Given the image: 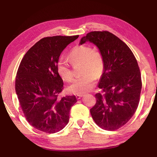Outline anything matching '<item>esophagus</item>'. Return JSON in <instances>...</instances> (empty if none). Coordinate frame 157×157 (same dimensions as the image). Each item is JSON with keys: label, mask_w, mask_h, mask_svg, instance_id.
<instances>
[{"label": "esophagus", "mask_w": 157, "mask_h": 157, "mask_svg": "<svg viewBox=\"0 0 157 157\" xmlns=\"http://www.w3.org/2000/svg\"><path fill=\"white\" fill-rule=\"evenodd\" d=\"M82 96V95H77V96H76V98H77V99H79L81 98Z\"/></svg>", "instance_id": "34e87169"}]
</instances>
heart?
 <instances>
[{"label": "heart", "instance_id": "obj_1", "mask_svg": "<svg viewBox=\"0 0 157 157\" xmlns=\"http://www.w3.org/2000/svg\"><path fill=\"white\" fill-rule=\"evenodd\" d=\"M70 63L75 65L81 63L82 77L75 79L69 86V90L74 94L82 95L91 90L96 82V76L99 77L105 68V61L101 52L94 50L89 45H77L68 55ZM57 71L61 79L70 82L73 75L71 65L67 61L59 60L57 64Z\"/></svg>", "mask_w": 157, "mask_h": 157}]
</instances>
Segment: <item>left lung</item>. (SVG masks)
I'll use <instances>...</instances> for the list:
<instances>
[{"mask_svg": "<svg viewBox=\"0 0 157 157\" xmlns=\"http://www.w3.org/2000/svg\"><path fill=\"white\" fill-rule=\"evenodd\" d=\"M87 41L98 47L105 61L98 86L101 93L95 95L96 103L90 113L102 129L118 130L130 121L138 107L142 86L140 67L129 47L113 33L90 32L80 44Z\"/></svg>", "mask_w": 157, "mask_h": 157, "instance_id": "obj_1", "label": "left lung"}]
</instances>
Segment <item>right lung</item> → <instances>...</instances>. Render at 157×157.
I'll list each match as a JSON object with an SVG mask.
<instances>
[{
    "label": "right lung",
    "mask_w": 157,
    "mask_h": 157,
    "mask_svg": "<svg viewBox=\"0 0 157 157\" xmlns=\"http://www.w3.org/2000/svg\"><path fill=\"white\" fill-rule=\"evenodd\" d=\"M78 37L54 36L38 41L23 56L16 77V92L27 121L36 129L56 133L67 124L75 96L59 98L63 80L57 71L62 51Z\"/></svg>",
    "instance_id": "add662e5"
}]
</instances>
